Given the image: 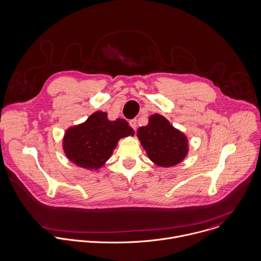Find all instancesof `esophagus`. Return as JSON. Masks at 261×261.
Instances as JSON below:
<instances>
[{
	"label": "esophagus",
	"instance_id": "34e87169",
	"mask_svg": "<svg viewBox=\"0 0 261 261\" xmlns=\"http://www.w3.org/2000/svg\"><path fill=\"white\" fill-rule=\"evenodd\" d=\"M129 124H130V126H131L134 130L137 129V120H136V119L130 120V121H129Z\"/></svg>",
	"mask_w": 261,
	"mask_h": 261
}]
</instances>
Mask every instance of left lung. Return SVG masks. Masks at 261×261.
<instances>
[{
  "mask_svg": "<svg viewBox=\"0 0 261 261\" xmlns=\"http://www.w3.org/2000/svg\"><path fill=\"white\" fill-rule=\"evenodd\" d=\"M137 136L148 157L159 166H172L188 154L187 137L162 116L154 114L147 126L140 127Z\"/></svg>",
  "mask_w": 261,
  "mask_h": 261,
  "instance_id": "1",
  "label": "left lung"
}]
</instances>
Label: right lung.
I'll use <instances>...</instances> for the list:
<instances>
[{
    "instance_id": "1",
    "label": "right lung",
    "mask_w": 261,
    "mask_h": 261,
    "mask_svg": "<svg viewBox=\"0 0 261 261\" xmlns=\"http://www.w3.org/2000/svg\"><path fill=\"white\" fill-rule=\"evenodd\" d=\"M134 133L125 119L109 121L106 113L96 112L85 123L65 132L63 149L73 163L98 169L110 158L118 140Z\"/></svg>"
}]
</instances>
